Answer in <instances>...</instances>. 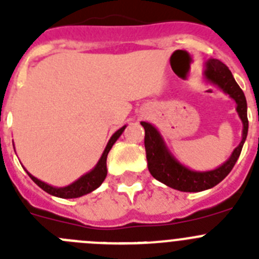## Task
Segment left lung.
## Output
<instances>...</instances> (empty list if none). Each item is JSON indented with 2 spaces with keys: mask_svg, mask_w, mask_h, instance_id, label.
I'll return each instance as SVG.
<instances>
[{
  "mask_svg": "<svg viewBox=\"0 0 259 259\" xmlns=\"http://www.w3.org/2000/svg\"><path fill=\"white\" fill-rule=\"evenodd\" d=\"M205 75H206L207 80L221 87L224 92L228 93L236 101L237 113L244 124L241 143L236 149L233 150L230 159L222 164L219 168L207 171V172H196V171L188 170L187 167L176 162L171 157L170 153L167 152L166 146H164L157 130L149 123L141 122V125L145 130L144 144H145L146 159H148V167H149L150 174L153 175V178L166 184L167 187L182 192H201L219 184L231 172L239 159L242 145L245 143L246 135H248L249 122L248 114H246L245 95L239 87V84L236 83V80L233 79L227 66L218 59H210L206 63Z\"/></svg>",
  "mask_w": 259,
  "mask_h": 259,
  "instance_id": "1",
  "label": "left lung"
}]
</instances>
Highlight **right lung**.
Masks as SVG:
<instances>
[{"mask_svg": "<svg viewBox=\"0 0 259 259\" xmlns=\"http://www.w3.org/2000/svg\"><path fill=\"white\" fill-rule=\"evenodd\" d=\"M124 128L125 125L120 128V130H118V131L111 136V139H110L109 144H107L106 146V149H105L104 154H102L101 159L98 161L97 166H96L91 172L81 176L79 180H76V182L72 183V184L68 185V187H65V188H54V187H50V185L45 184L44 182L36 179L35 176H32L31 174L28 172L27 174H28L29 178H31V179L33 180V182H35L41 189H44L47 193L53 194V196H57V197H61V198H76V197H80V196H84V194L89 193V192H92L95 191L96 188H98V187L102 184V182L105 180V178H106L107 154H109L110 149H111V146L114 145V143L118 140V137L122 135L123 131H124Z\"/></svg>", "mask_w": 259, "mask_h": 259, "instance_id": "add662e5", "label": "right lung"}]
</instances>
